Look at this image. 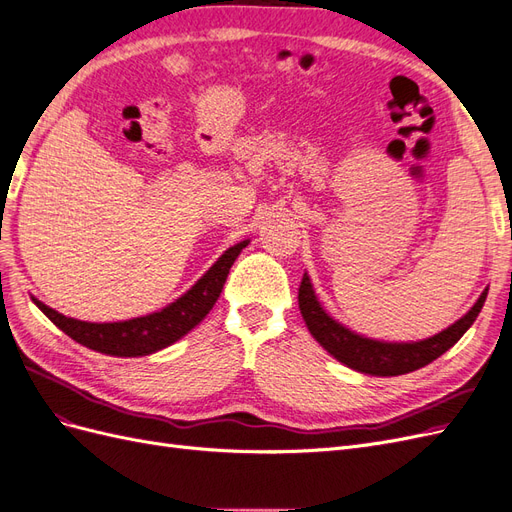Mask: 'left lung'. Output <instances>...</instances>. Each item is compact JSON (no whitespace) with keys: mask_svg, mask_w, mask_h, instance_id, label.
<instances>
[{"mask_svg":"<svg viewBox=\"0 0 512 512\" xmlns=\"http://www.w3.org/2000/svg\"><path fill=\"white\" fill-rule=\"evenodd\" d=\"M487 292L489 288L480 292L468 314H463L451 327L427 339H418V342H384V339H371L344 327L320 305L307 273H303L299 286V309L309 333L339 363L369 376H401L429 365L448 348H453L474 324L485 305Z\"/></svg>","mask_w":512,"mask_h":512,"instance_id":"8db88e82","label":"left lung"}]
</instances>
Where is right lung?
<instances>
[{
    "label": "right lung",
    "instance_id": "add662e5",
    "mask_svg": "<svg viewBox=\"0 0 512 512\" xmlns=\"http://www.w3.org/2000/svg\"><path fill=\"white\" fill-rule=\"evenodd\" d=\"M247 243H250V239L228 247L188 292L181 294L179 299L160 309V312L147 316L119 322H87L59 314L36 297H32V301L57 329L89 350L111 356H147L175 344L185 333H190L200 320H205L220 297L232 262L237 260Z\"/></svg>",
    "mask_w": 512,
    "mask_h": 512
}]
</instances>
